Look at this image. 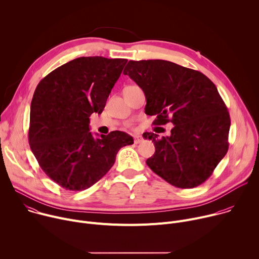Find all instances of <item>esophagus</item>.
<instances>
[{"label":"esophagus","mask_w":259,"mask_h":259,"mask_svg":"<svg viewBox=\"0 0 259 259\" xmlns=\"http://www.w3.org/2000/svg\"><path fill=\"white\" fill-rule=\"evenodd\" d=\"M142 140H143V138H142L141 136H134V143H135V144L140 143Z\"/></svg>","instance_id":"esophagus-1"}]
</instances>
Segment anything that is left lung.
Masks as SVG:
<instances>
[{
    "mask_svg": "<svg viewBox=\"0 0 259 259\" xmlns=\"http://www.w3.org/2000/svg\"><path fill=\"white\" fill-rule=\"evenodd\" d=\"M128 75L144 92L154 125L171 122L170 136L147 133L156 152L146 160L157 175L179 189L205 182L229 150L230 114L204 73L167 60H130Z\"/></svg>",
    "mask_w": 259,
    "mask_h": 259,
    "instance_id": "1",
    "label": "left lung"
}]
</instances>
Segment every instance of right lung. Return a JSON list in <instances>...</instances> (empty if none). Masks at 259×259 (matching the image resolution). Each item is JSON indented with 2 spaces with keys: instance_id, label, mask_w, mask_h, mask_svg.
<instances>
[{
  "instance_id": "obj_1",
  "label": "right lung",
  "mask_w": 259,
  "mask_h": 259,
  "mask_svg": "<svg viewBox=\"0 0 259 259\" xmlns=\"http://www.w3.org/2000/svg\"><path fill=\"white\" fill-rule=\"evenodd\" d=\"M127 59L79 57L42 79L30 103L28 142L45 174L67 191L92 187L113 167L121 147L133 143L122 131L94 137L89 117L101 114Z\"/></svg>"
}]
</instances>
